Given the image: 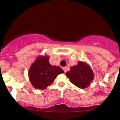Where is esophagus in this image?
<instances>
[{
	"label": "esophagus",
	"mask_w": 120,
	"mask_h": 120,
	"mask_svg": "<svg viewBox=\"0 0 120 120\" xmlns=\"http://www.w3.org/2000/svg\"><path fill=\"white\" fill-rule=\"evenodd\" d=\"M62 69H63V70L64 71V72H67V69H66V67H63L62 68Z\"/></svg>",
	"instance_id": "1"
}]
</instances>
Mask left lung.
Here are the masks:
<instances>
[{"label": "left lung", "instance_id": "8db88e82", "mask_svg": "<svg viewBox=\"0 0 120 120\" xmlns=\"http://www.w3.org/2000/svg\"><path fill=\"white\" fill-rule=\"evenodd\" d=\"M71 83L79 88L85 89L94 80V73L91 67L85 62L79 61L76 65L70 67L66 73Z\"/></svg>", "mask_w": 120, "mask_h": 120}]
</instances>
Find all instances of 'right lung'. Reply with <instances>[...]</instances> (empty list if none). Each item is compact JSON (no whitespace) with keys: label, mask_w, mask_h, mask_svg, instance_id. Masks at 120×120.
Segmentation results:
<instances>
[{"label":"right lung","mask_w":120,"mask_h":120,"mask_svg":"<svg viewBox=\"0 0 120 120\" xmlns=\"http://www.w3.org/2000/svg\"><path fill=\"white\" fill-rule=\"evenodd\" d=\"M49 61V56L40 55L29 70V78L34 88L44 90L53 83L58 75L64 73L61 68L52 65Z\"/></svg>","instance_id":"right-lung-1"}]
</instances>
